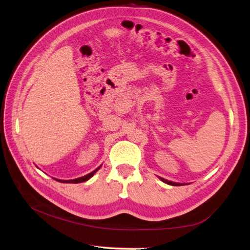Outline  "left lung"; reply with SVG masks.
I'll list each match as a JSON object with an SVG mask.
<instances>
[{"label": "left lung", "mask_w": 250, "mask_h": 250, "mask_svg": "<svg viewBox=\"0 0 250 250\" xmlns=\"http://www.w3.org/2000/svg\"><path fill=\"white\" fill-rule=\"evenodd\" d=\"M160 179L162 180L163 183H166V184H168V185H172V186H180L182 184H177V183H173V182H168V180H167V179H164V178H161L160 177Z\"/></svg>", "instance_id": "obj_1"}]
</instances>
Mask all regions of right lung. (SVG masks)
I'll list each match as a JSON object with an SVG mask.
<instances>
[{"label": "right lung", "mask_w": 250, "mask_h": 250, "mask_svg": "<svg viewBox=\"0 0 250 250\" xmlns=\"http://www.w3.org/2000/svg\"><path fill=\"white\" fill-rule=\"evenodd\" d=\"M99 168H100V167H99ZM99 168H97V169H95V171H93V172H91V173L84 175V176H83V177H79V178H76V179H72V180H60V179H57V180H58V182H60V183H67V184L83 183V182H86V180H88L89 178H91V177L93 176V175H94V173L97 172Z\"/></svg>", "instance_id": "1"}]
</instances>
